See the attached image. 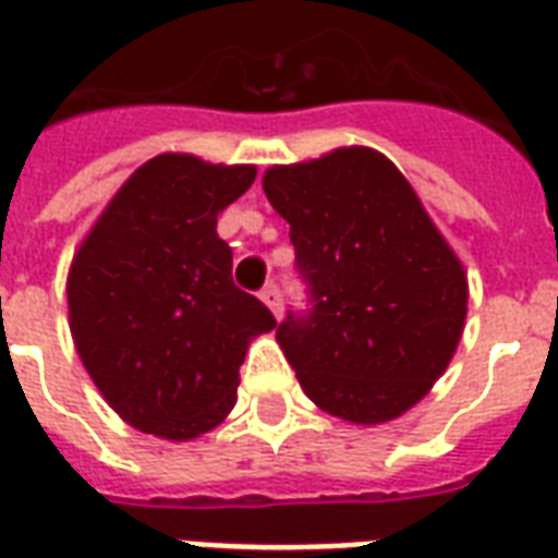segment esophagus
<instances>
[{
	"label": "esophagus",
	"instance_id": "1",
	"mask_svg": "<svg viewBox=\"0 0 558 558\" xmlns=\"http://www.w3.org/2000/svg\"><path fill=\"white\" fill-rule=\"evenodd\" d=\"M260 298H263V304H266V307H269L275 316H280V313H283V295H280L278 283H269V287L260 292Z\"/></svg>",
	"mask_w": 558,
	"mask_h": 558
}]
</instances>
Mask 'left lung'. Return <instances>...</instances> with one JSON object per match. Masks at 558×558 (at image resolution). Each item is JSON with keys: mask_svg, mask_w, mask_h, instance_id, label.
<instances>
[{"mask_svg": "<svg viewBox=\"0 0 558 558\" xmlns=\"http://www.w3.org/2000/svg\"><path fill=\"white\" fill-rule=\"evenodd\" d=\"M289 222L307 307L278 342L313 403L354 424L398 418L448 368L468 280L407 178L372 148H336L263 175Z\"/></svg>", "mask_w": 558, "mask_h": 558, "instance_id": "1", "label": "left lung"}]
</instances>
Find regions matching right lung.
Returning a JSON list of instances; mask_svg holds the SVG:
<instances>
[{
    "label": "right lung",
    "instance_id": "1",
    "mask_svg": "<svg viewBox=\"0 0 558 558\" xmlns=\"http://www.w3.org/2000/svg\"><path fill=\"white\" fill-rule=\"evenodd\" d=\"M254 166L151 157L75 254L70 330L105 401L143 433L186 441L231 412L248 339L278 325L231 278L216 219Z\"/></svg>",
    "mask_w": 558,
    "mask_h": 558
}]
</instances>
